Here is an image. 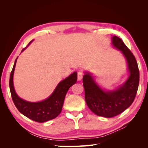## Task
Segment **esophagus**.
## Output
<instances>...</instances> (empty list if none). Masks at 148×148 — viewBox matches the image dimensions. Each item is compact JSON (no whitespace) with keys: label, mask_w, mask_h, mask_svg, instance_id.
Here are the masks:
<instances>
[{"label":"esophagus","mask_w":148,"mask_h":148,"mask_svg":"<svg viewBox=\"0 0 148 148\" xmlns=\"http://www.w3.org/2000/svg\"><path fill=\"white\" fill-rule=\"evenodd\" d=\"M77 77H78V81H80V80H82L83 77V73L82 71H79L78 72V75H77Z\"/></svg>","instance_id":"34e87169"}]
</instances>
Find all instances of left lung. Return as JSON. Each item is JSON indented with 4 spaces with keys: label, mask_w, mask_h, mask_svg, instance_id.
Masks as SVG:
<instances>
[{
    "label": "left lung",
    "mask_w": 148,
    "mask_h": 148,
    "mask_svg": "<svg viewBox=\"0 0 148 148\" xmlns=\"http://www.w3.org/2000/svg\"><path fill=\"white\" fill-rule=\"evenodd\" d=\"M111 44L126 59L129 72L126 82L113 90H107L95 82L89 71L84 72L83 78L85 101L89 109L97 115L106 118L115 117L132 105L136 95L140 80L137 62L130 49L116 36L112 37Z\"/></svg>",
    "instance_id": "1"
}]
</instances>
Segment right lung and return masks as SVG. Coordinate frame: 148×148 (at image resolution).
<instances>
[{"mask_svg": "<svg viewBox=\"0 0 148 148\" xmlns=\"http://www.w3.org/2000/svg\"><path fill=\"white\" fill-rule=\"evenodd\" d=\"M22 50L21 52L33 42ZM18 57L16 59L10 76L9 86L13 103L20 112L35 122L43 123L56 118L62 109L66 94L69 88L77 81V71L70 75L57 84L54 91L46 99L39 102H29L20 98L13 86V75Z\"/></svg>", "mask_w": 148, "mask_h": 148, "instance_id": "right-lung-1", "label": "right lung"}]
</instances>
